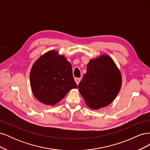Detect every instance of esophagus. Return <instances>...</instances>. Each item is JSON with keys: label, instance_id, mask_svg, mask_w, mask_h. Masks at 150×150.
I'll return each instance as SVG.
<instances>
[{"label": "esophagus", "instance_id": "esophagus-1", "mask_svg": "<svg viewBox=\"0 0 150 150\" xmlns=\"http://www.w3.org/2000/svg\"><path fill=\"white\" fill-rule=\"evenodd\" d=\"M74 80H75V82H76V83L78 85V84H79V82H80V81H81V78H75V79H74Z\"/></svg>", "mask_w": 150, "mask_h": 150}]
</instances>
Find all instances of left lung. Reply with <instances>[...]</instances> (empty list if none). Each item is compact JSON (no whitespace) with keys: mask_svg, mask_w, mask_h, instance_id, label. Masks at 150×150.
<instances>
[{"mask_svg":"<svg viewBox=\"0 0 150 150\" xmlns=\"http://www.w3.org/2000/svg\"><path fill=\"white\" fill-rule=\"evenodd\" d=\"M121 84L118 68L110 56L103 54L89 61L78 88L87 106L99 110L114 101Z\"/></svg>","mask_w":150,"mask_h":150,"instance_id":"1","label":"left lung"}]
</instances>
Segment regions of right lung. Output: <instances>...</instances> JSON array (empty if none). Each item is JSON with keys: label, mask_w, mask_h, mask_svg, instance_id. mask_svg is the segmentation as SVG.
<instances>
[{"label": "right lung", "mask_w": 150, "mask_h": 150, "mask_svg": "<svg viewBox=\"0 0 150 150\" xmlns=\"http://www.w3.org/2000/svg\"><path fill=\"white\" fill-rule=\"evenodd\" d=\"M35 98L46 105L54 106L72 89L77 88L71 63L56 51H50L36 61L30 72Z\"/></svg>", "instance_id": "add662e5"}]
</instances>
